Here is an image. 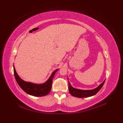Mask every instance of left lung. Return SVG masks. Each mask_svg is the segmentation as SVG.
<instances>
[{"instance_id":"8db88e82","label":"left lung","mask_w":123,"mask_h":123,"mask_svg":"<svg viewBox=\"0 0 123 123\" xmlns=\"http://www.w3.org/2000/svg\"><path fill=\"white\" fill-rule=\"evenodd\" d=\"M105 80H104L103 82L100 84L99 86L97 88H96L93 90H80V89H78L74 88L71 85L70 83L68 81L69 83V91L70 93L71 94L72 96L74 97L79 98H87L90 97V96L94 95L100 90V89L102 88L103 86L105 83Z\"/></svg>"}]
</instances>
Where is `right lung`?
<instances>
[{"mask_svg": "<svg viewBox=\"0 0 123 123\" xmlns=\"http://www.w3.org/2000/svg\"><path fill=\"white\" fill-rule=\"evenodd\" d=\"M58 70V69L55 70L52 73L51 76L46 82L42 84H33L30 82H27V81L21 80L19 76L18 75L14 67V74L17 83L19 85L20 88L27 93L35 96H43L48 94L50 93L52 88L53 79L55 72Z\"/></svg>", "mask_w": 123, "mask_h": 123, "instance_id": "add662e5", "label": "right lung"}]
</instances>
